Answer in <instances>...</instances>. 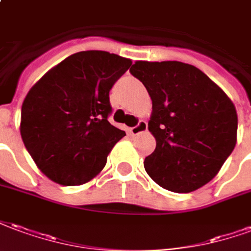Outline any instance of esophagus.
I'll use <instances>...</instances> for the list:
<instances>
[{
	"label": "esophagus",
	"mask_w": 251,
	"mask_h": 251,
	"mask_svg": "<svg viewBox=\"0 0 251 251\" xmlns=\"http://www.w3.org/2000/svg\"><path fill=\"white\" fill-rule=\"evenodd\" d=\"M148 129V124L147 122H144V120H140L135 127H132L129 129V132L132 133V135H139V133H143L146 132Z\"/></svg>",
	"instance_id": "obj_1"
}]
</instances>
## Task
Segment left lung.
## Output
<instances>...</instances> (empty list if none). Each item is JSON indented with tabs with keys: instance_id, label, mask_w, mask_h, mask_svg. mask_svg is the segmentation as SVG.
<instances>
[{
	"instance_id": "obj_1",
	"label": "left lung",
	"mask_w": 251,
	"mask_h": 251,
	"mask_svg": "<svg viewBox=\"0 0 251 251\" xmlns=\"http://www.w3.org/2000/svg\"><path fill=\"white\" fill-rule=\"evenodd\" d=\"M129 72L152 100L148 129L156 148L144 160L148 175L175 193L208 183L237 143L238 118L231 100L190 64L136 61Z\"/></svg>"
}]
</instances>
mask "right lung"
<instances>
[{
  "instance_id": "obj_1",
  "label": "right lung",
  "mask_w": 251,
  "mask_h": 251,
  "mask_svg": "<svg viewBox=\"0 0 251 251\" xmlns=\"http://www.w3.org/2000/svg\"><path fill=\"white\" fill-rule=\"evenodd\" d=\"M131 64L104 50L75 53L28 92L21 108V138L53 182L76 186L95 178L126 136L108 122L109 91Z\"/></svg>"
}]
</instances>
